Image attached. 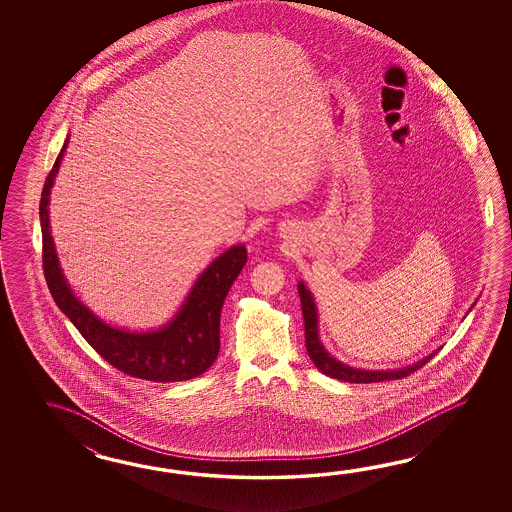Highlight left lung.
<instances>
[{
	"label": "left lung",
	"mask_w": 512,
	"mask_h": 512,
	"mask_svg": "<svg viewBox=\"0 0 512 512\" xmlns=\"http://www.w3.org/2000/svg\"><path fill=\"white\" fill-rule=\"evenodd\" d=\"M298 294H300V302H302V313H304V327H305V348L311 360L315 362L316 368L322 371L327 377H333L338 381L355 382V384H370V382L382 381H395V379H403L412 375L414 371L423 368L428 360L434 357L435 353L428 355L426 359L419 360L414 366H408L403 370H390V371H366L355 370L349 368L346 364L338 362V360L329 357L324 346L318 340V331H316V309L315 300L311 293L305 289L304 283H298Z\"/></svg>",
	"instance_id": "left-lung-1"
}]
</instances>
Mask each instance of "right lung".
Here are the masks:
<instances>
[{
  "instance_id": "add662e5",
  "label": "right lung",
  "mask_w": 512,
  "mask_h": 512,
  "mask_svg": "<svg viewBox=\"0 0 512 512\" xmlns=\"http://www.w3.org/2000/svg\"><path fill=\"white\" fill-rule=\"evenodd\" d=\"M66 146L67 142L45 177L40 197L45 282L56 305L75 324L89 346L124 375L144 381L179 382L205 373L218 359L221 307L247 261V249L236 245L212 261L197 278L179 313L163 329L130 333L104 324L71 293L60 271L49 230V194Z\"/></svg>"
}]
</instances>
